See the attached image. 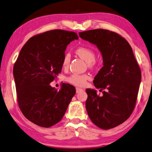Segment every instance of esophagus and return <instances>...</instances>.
<instances>
[{"label":"esophagus","instance_id":"obj_1","mask_svg":"<svg viewBox=\"0 0 152 152\" xmlns=\"http://www.w3.org/2000/svg\"><path fill=\"white\" fill-rule=\"evenodd\" d=\"M76 93H79L80 92H81V91H83V89L79 88H76Z\"/></svg>","mask_w":152,"mask_h":152}]
</instances>
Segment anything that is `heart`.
Listing matches in <instances>:
<instances>
[{"mask_svg": "<svg viewBox=\"0 0 152 152\" xmlns=\"http://www.w3.org/2000/svg\"><path fill=\"white\" fill-rule=\"evenodd\" d=\"M76 53L78 56L83 58L88 62L89 66H93L96 64V53L92 48L88 46H79L76 48ZM70 62V56L66 53L64 56L62 61V65L64 69L69 66ZM90 78L88 74H72L65 78V80L68 83L77 87H83L86 85L87 81Z\"/></svg>", "mask_w": 152, "mask_h": 152, "instance_id": "1", "label": "heart"}]
</instances>
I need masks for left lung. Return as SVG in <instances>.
Wrapping results in <instances>:
<instances>
[{
    "label": "left lung",
    "mask_w": 152,
    "mask_h": 152,
    "mask_svg": "<svg viewBox=\"0 0 152 152\" xmlns=\"http://www.w3.org/2000/svg\"><path fill=\"white\" fill-rule=\"evenodd\" d=\"M102 52L104 66L94 77L96 91L86 89V107L90 120L100 129H113L124 122L136 104L141 70L129 42L117 32L94 29L79 32Z\"/></svg>",
    "instance_id": "obj_1"
}]
</instances>
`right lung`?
Instances as JSON below:
<instances>
[{
  "label": "right lung",
  "instance_id": "obj_1",
  "mask_svg": "<svg viewBox=\"0 0 152 152\" xmlns=\"http://www.w3.org/2000/svg\"><path fill=\"white\" fill-rule=\"evenodd\" d=\"M76 32L52 30L37 34L21 48L13 68L18 105L28 120L48 128L62 120L76 93L74 86L63 83L53 88L61 72L66 46L78 39Z\"/></svg>",
  "mask_w": 152,
  "mask_h": 152
}]
</instances>
